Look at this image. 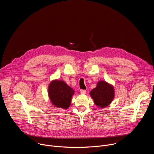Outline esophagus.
Returning <instances> with one entry per match:
<instances>
[{"mask_svg":"<svg viewBox=\"0 0 154 154\" xmlns=\"http://www.w3.org/2000/svg\"><path fill=\"white\" fill-rule=\"evenodd\" d=\"M80 93L82 94H86V90H80Z\"/></svg>","mask_w":154,"mask_h":154,"instance_id":"obj_1","label":"esophagus"}]
</instances>
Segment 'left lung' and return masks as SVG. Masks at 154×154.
Masks as SVG:
<instances>
[{
    "mask_svg": "<svg viewBox=\"0 0 154 154\" xmlns=\"http://www.w3.org/2000/svg\"><path fill=\"white\" fill-rule=\"evenodd\" d=\"M115 93L113 86L103 80L99 81L95 88L90 92L94 103L101 108L107 106L112 103L115 98Z\"/></svg>",
    "mask_w": 154,
    "mask_h": 154,
    "instance_id": "left-lung-1",
    "label": "left lung"
}]
</instances>
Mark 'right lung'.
Returning <instances> with one entry per match:
<instances>
[{"instance_id": "add662e5", "label": "right lung", "mask_w": 154, "mask_h": 154, "mask_svg": "<svg viewBox=\"0 0 154 154\" xmlns=\"http://www.w3.org/2000/svg\"><path fill=\"white\" fill-rule=\"evenodd\" d=\"M74 90L61 80H52L48 87L51 102L56 107L67 109L71 105Z\"/></svg>"}]
</instances>
